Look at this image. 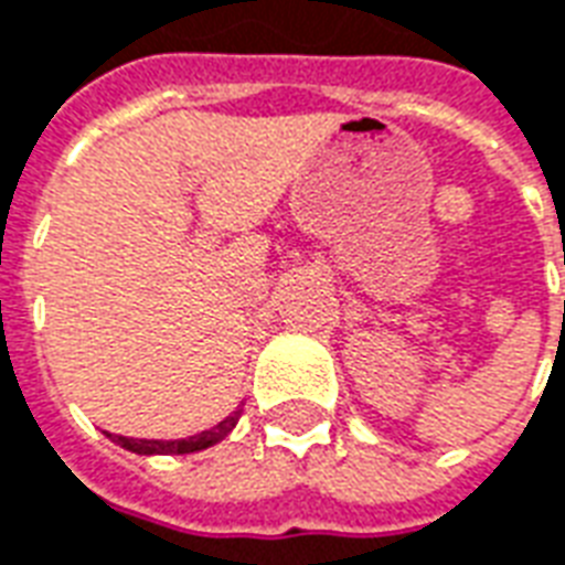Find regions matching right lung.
I'll list each match as a JSON object with an SVG mask.
<instances>
[{
  "mask_svg": "<svg viewBox=\"0 0 565 565\" xmlns=\"http://www.w3.org/2000/svg\"><path fill=\"white\" fill-rule=\"evenodd\" d=\"M241 411H235L232 417H226L220 426L207 428L202 435H193V438H181V440H137V438H121V435H109V438L121 444L130 452H139V456H184V452H199V449H207L220 444L226 438L228 431L235 428Z\"/></svg>",
  "mask_w": 565,
  "mask_h": 565,
  "instance_id": "obj_1",
  "label": "right lung"
}]
</instances>
